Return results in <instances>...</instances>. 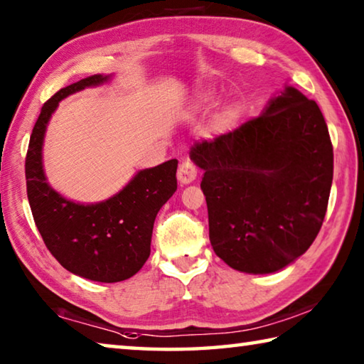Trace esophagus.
Here are the masks:
<instances>
[{
  "mask_svg": "<svg viewBox=\"0 0 364 364\" xmlns=\"http://www.w3.org/2000/svg\"><path fill=\"white\" fill-rule=\"evenodd\" d=\"M178 181L181 184H189L193 183L197 178V168L196 165L191 162V160H183L180 164V168H178Z\"/></svg>",
  "mask_w": 364,
  "mask_h": 364,
  "instance_id": "esophagus-1",
  "label": "esophagus"
}]
</instances>
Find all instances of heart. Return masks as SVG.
<instances>
[{
	"label": "heart",
	"mask_w": 364,
	"mask_h": 364,
	"mask_svg": "<svg viewBox=\"0 0 364 364\" xmlns=\"http://www.w3.org/2000/svg\"><path fill=\"white\" fill-rule=\"evenodd\" d=\"M212 106H213V96L210 93H200L194 101V107L200 110L210 109ZM241 117H242L241 104L230 102L215 114L212 120V128L218 133H226L237 125V122L241 120Z\"/></svg>",
	"instance_id": "heart-1"
}]
</instances>
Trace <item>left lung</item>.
Returning a JSON list of instances; mask_svg holds the SVG:
<instances>
[{
    "instance_id": "left-lung-1",
    "label": "left lung",
    "mask_w": 364,
    "mask_h": 364,
    "mask_svg": "<svg viewBox=\"0 0 364 364\" xmlns=\"http://www.w3.org/2000/svg\"><path fill=\"white\" fill-rule=\"evenodd\" d=\"M212 247L231 268L276 273L304 255L321 230L334 154L315 101L294 86L260 117L213 141L196 143Z\"/></svg>"
}]
</instances>
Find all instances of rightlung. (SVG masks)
<instances>
[{"mask_svg":"<svg viewBox=\"0 0 364 364\" xmlns=\"http://www.w3.org/2000/svg\"><path fill=\"white\" fill-rule=\"evenodd\" d=\"M112 75H91L59 90L41 107L30 136L26 178L35 225L53 257L85 279L119 282L143 268L151 254L154 221L176 191L178 160L139 170L127 186L106 200L80 204L49 186L43 168V143L59 102Z\"/></svg>","mask_w":364,"mask_h":364,"instance_id":"obj_1","label":"right lung"}]
</instances>
